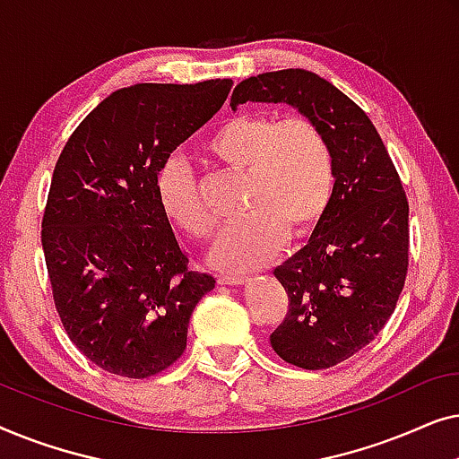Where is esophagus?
<instances>
[{
  "instance_id": "obj_1",
  "label": "esophagus",
  "mask_w": 459,
  "mask_h": 459,
  "mask_svg": "<svg viewBox=\"0 0 459 459\" xmlns=\"http://www.w3.org/2000/svg\"><path fill=\"white\" fill-rule=\"evenodd\" d=\"M217 281L221 286H242V284H247L248 278L247 275H219Z\"/></svg>"
}]
</instances>
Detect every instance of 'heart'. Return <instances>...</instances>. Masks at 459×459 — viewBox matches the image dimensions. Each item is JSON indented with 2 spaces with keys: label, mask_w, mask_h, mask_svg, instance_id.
I'll return each mask as SVG.
<instances>
[{
  "label": "heart",
  "mask_w": 459,
  "mask_h": 459,
  "mask_svg": "<svg viewBox=\"0 0 459 459\" xmlns=\"http://www.w3.org/2000/svg\"><path fill=\"white\" fill-rule=\"evenodd\" d=\"M206 152L244 173L242 206L236 221L223 225L211 263L221 272H253L272 261L284 236L303 238L322 221L336 186L334 150L316 121L288 117L238 115L219 125ZM165 215L192 238H206L212 219L200 203L190 169L169 160L159 173Z\"/></svg>",
  "instance_id": "obj_1"
}]
</instances>
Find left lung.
<instances>
[{
    "instance_id": "obj_1",
    "label": "left lung",
    "mask_w": 459,
    "mask_h": 459,
    "mask_svg": "<svg viewBox=\"0 0 459 459\" xmlns=\"http://www.w3.org/2000/svg\"><path fill=\"white\" fill-rule=\"evenodd\" d=\"M286 104L316 121L334 150L332 203L309 242L273 269L288 313L269 341L303 369L336 366L369 344L393 316L407 273L410 206L378 131L353 100L303 68L244 79L231 108Z\"/></svg>"
}]
</instances>
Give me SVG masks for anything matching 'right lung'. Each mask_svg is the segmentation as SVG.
Wrapping results in <instances>:
<instances>
[{
    "instance_id": "obj_1",
    "label": "right lung",
    "mask_w": 459,
    "mask_h": 459,
    "mask_svg": "<svg viewBox=\"0 0 459 459\" xmlns=\"http://www.w3.org/2000/svg\"><path fill=\"white\" fill-rule=\"evenodd\" d=\"M230 79L140 83L110 93L56 162L41 244L54 303L87 359L148 378L181 357L215 278L187 269L159 198L169 156L212 118Z\"/></svg>"
}]
</instances>
